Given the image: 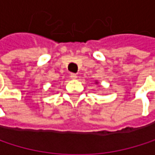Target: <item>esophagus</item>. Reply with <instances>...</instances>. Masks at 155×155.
Masks as SVG:
<instances>
[{
	"label": "esophagus",
	"mask_w": 155,
	"mask_h": 155,
	"mask_svg": "<svg viewBox=\"0 0 155 155\" xmlns=\"http://www.w3.org/2000/svg\"><path fill=\"white\" fill-rule=\"evenodd\" d=\"M70 77L72 78V79H76L77 78V74H70Z\"/></svg>",
	"instance_id": "1"
}]
</instances>
